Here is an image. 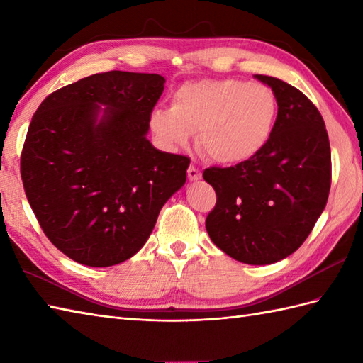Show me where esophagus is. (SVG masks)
<instances>
[{"label":"esophagus","mask_w":363,"mask_h":363,"mask_svg":"<svg viewBox=\"0 0 363 363\" xmlns=\"http://www.w3.org/2000/svg\"><path fill=\"white\" fill-rule=\"evenodd\" d=\"M187 174H189V179L190 181H199V179H201V172H199V169L195 168L194 165L189 167Z\"/></svg>","instance_id":"1"}]
</instances>
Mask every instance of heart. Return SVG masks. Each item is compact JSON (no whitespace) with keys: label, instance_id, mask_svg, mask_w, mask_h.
<instances>
[{"label":"heart","instance_id":"heart-1","mask_svg":"<svg viewBox=\"0 0 363 363\" xmlns=\"http://www.w3.org/2000/svg\"><path fill=\"white\" fill-rule=\"evenodd\" d=\"M277 99L265 84L234 78L186 82L172 107L150 115L151 130L167 148H184L199 129V143L220 164L251 160L265 148L277 120Z\"/></svg>","mask_w":363,"mask_h":363}]
</instances>
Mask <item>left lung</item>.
I'll return each instance as SVG.
<instances>
[{
  "label": "left lung",
  "instance_id": "obj_1",
  "mask_svg": "<svg viewBox=\"0 0 363 363\" xmlns=\"http://www.w3.org/2000/svg\"><path fill=\"white\" fill-rule=\"evenodd\" d=\"M254 78L276 95V128L256 157L203 173L217 194L206 229L233 259L269 265L295 252L325 211L330 146L325 121L309 98L273 76Z\"/></svg>",
  "mask_w": 363,
  "mask_h": 363
}]
</instances>
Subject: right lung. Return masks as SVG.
<instances>
[{"label": "right lung", "mask_w": 363, "mask_h": 363, "mask_svg": "<svg viewBox=\"0 0 363 363\" xmlns=\"http://www.w3.org/2000/svg\"><path fill=\"white\" fill-rule=\"evenodd\" d=\"M160 74L107 72L43 99L28 129L21 179L45 235L87 267L142 250L159 212L187 179L190 159L146 138Z\"/></svg>", "instance_id": "add662e5"}]
</instances>
